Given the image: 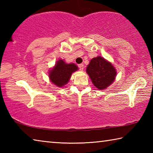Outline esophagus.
<instances>
[{"label": "esophagus", "instance_id": "34e87169", "mask_svg": "<svg viewBox=\"0 0 153 153\" xmlns=\"http://www.w3.org/2000/svg\"><path fill=\"white\" fill-rule=\"evenodd\" d=\"M78 67H79V69L81 71H83V69H84V64H79V65H78Z\"/></svg>", "mask_w": 153, "mask_h": 153}]
</instances>
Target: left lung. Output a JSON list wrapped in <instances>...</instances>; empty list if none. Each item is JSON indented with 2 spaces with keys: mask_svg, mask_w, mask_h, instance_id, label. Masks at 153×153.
Instances as JSON below:
<instances>
[{
  "mask_svg": "<svg viewBox=\"0 0 153 153\" xmlns=\"http://www.w3.org/2000/svg\"><path fill=\"white\" fill-rule=\"evenodd\" d=\"M86 72L94 86L99 90L105 89L109 86L117 75L113 65L100 56L90 60L86 67Z\"/></svg>",
  "mask_w": 153,
  "mask_h": 153,
  "instance_id": "1",
  "label": "left lung"
}]
</instances>
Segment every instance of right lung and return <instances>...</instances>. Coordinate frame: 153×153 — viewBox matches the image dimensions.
<instances>
[{"label": "right lung", "mask_w": 153, "mask_h": 153, "mask_svg": "<svg viewBox=\"0 0 153 153\" xmlns=\"http://www.w3.org/2000/svg\"><path fill=\"white\" fill-rule=\"evenodd\" d=\"M77 69L78 67L76 64H67L62 59H59L53 68L49 71L48 76L53 84L58 87H63L68 83L71 74Z\"/></svg>", "instance_id": "1"}]
</instances>
